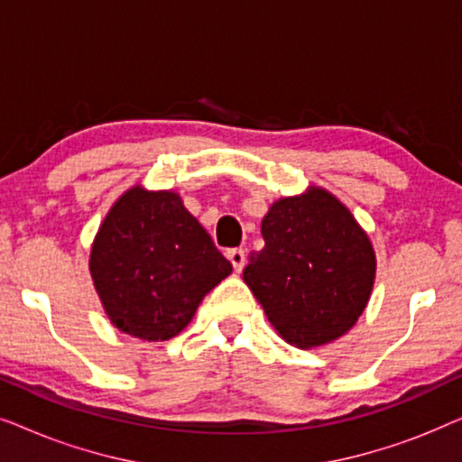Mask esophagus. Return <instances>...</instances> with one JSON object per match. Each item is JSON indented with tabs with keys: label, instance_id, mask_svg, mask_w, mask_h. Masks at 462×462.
I'll return each instance as SVG.
<instances>
[{
	"label": "esophagus",
	"instance_id": "34e87169",
	"mask_svg": "<svg viewBox=\"0 0 462 462\" xmlns=\"http://www.w3.org/2000/svg\"><path fill=\"white\" fill-rule=\"evenodd\" d=\"M226 258H229L231 264H233V269H236L237 273L244 269V264H245V252H244V248L226 250Z\"/></svg>",
	"mask_w": 462,
	"mask_h": 462
}]
</instances>
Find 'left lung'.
<instances>
[{"mask_svg": "<svg viewBox=\"0 0 462 462\" xmlns=\"http://www.w3.org/2000/svg\"><path fill=\"white\" fill-rule=\"evenodd\" d=\"M264 248L250 256L244 282L286 343L311 349L356 326L370 300L376 254L349 208L311 187L277 199L264 214Z\"/></svg>", "mask_w": 462, "mask_h": 462, "instance_id": "1", "label": "left lung"}]
</instances>
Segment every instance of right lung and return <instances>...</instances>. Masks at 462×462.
I'll list each match as a JSON object with an SVG mask.
<instances>
[{
	"instance_id": "add662e5",
	"label": "right lung",
	"mask_w": 462,
	"mask_h": 462,
	"mask_svg": "<svg viewBox=\"0 0 462 462\" xmlns=\"http://www.w3.org/2000/svg\"><path fill=\"white\" fill-rule=\"evenodd\" d=\"M233 271L174 191L132 187L94 237L90 273L111 324L141 340H168Z\"/></svg>"
}]
</instances>
